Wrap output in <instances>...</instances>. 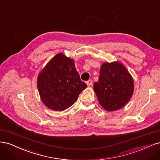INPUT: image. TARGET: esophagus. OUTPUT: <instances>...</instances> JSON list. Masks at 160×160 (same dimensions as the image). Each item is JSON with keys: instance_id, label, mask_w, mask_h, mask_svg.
I'll return each instance as SVG.
<instances>
[{"instance_id": "34e87169", "label": "esophagus", "mask_w": 160, "mask_h": 160, "mask_svg": "<svg viewBox=\"0 0 160 160\" xmlns=\"http://www.w3.org/2000/svg\"><path fill=\"white\" fill-rule=\"evenodd\" d=\"M86 84H87V86H88V87L91 86L92 85V80H89L88 81H87L86 82Z\"/></svg>"}]
</instances>
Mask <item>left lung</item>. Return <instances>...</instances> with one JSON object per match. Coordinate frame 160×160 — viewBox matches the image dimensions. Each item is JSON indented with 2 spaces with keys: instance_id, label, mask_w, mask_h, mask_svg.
I'll return each mask as SVG.
<instances>
[{
  "instance_id": "left-lung-1",
  "label": "left lung",
  "mask_w": 160,
  "mask_h": 160,
  "mask_svg": "<svg viewBox=\"0 0 160 160\" xmlns=\"http://www.w3.org/2000/svg\"><path fill=\"white\" fill-rule=\"evenodd\" d=\"M133 90L132 76L120 62L102 64L98 81L94 83V91L104 110L112 112L121 109L130 101Z\"/></svg>"
}]
</instances>
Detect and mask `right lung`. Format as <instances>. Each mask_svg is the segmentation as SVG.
<instances>
[{"mask_svg": "<svg viewBox=\"0 0 160 160\" xmlns=\"http://www.w3.org/2000/svg\"><path fill=\"white\" fill-rule=\"evenodd\" d=\"M86 87L76 70L74 60L62 52L56 54L37 78L40 99L54 111H64L73 105Z\"/></svg>", "mask_w": 160, "mask_h": 160, "instance_id": "add662e5", "label": "right lung"}]
</instances>
